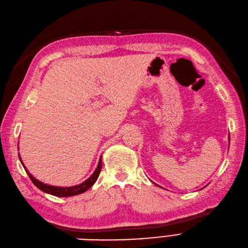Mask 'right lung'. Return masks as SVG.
<instances>
[{
	"instance_id": "add662e5",
	"label": "right lung",
	"mask_w": 248,
	"mask_h": 248,
	"mask_svg": "<svg viewBox=\"0 0 248 248\" xmlns=\"http://www.w3.org/2000/svg\"><path fill=\"white\" fill-rule=\"evenodd\" d=\"M19 159L21 161V163H22V160H21L20 155H19ZM22 165H23V163H22ZM23 167L25 168L24 165H23ZM101 167H102V161H101V157H100L98 166H97V168H96V170L93 172V174L87 180L84 181L83 184L78 185V186H71V187H58V186H51L45 185V184H42L41 181L37 180L36 178H34L33 176H32L26 168H25V170L27 172L28 176L30 177L31 181L33 182L34 186L36 187H38L40 190L45 191L46 193H50V195L56 196V197H71V196L80 195V193H82V192L86 191L87 189H89L95 184V181L97 180V178L99 176V173H100V171H101Z\"/></svg>"
}]
</instances>
